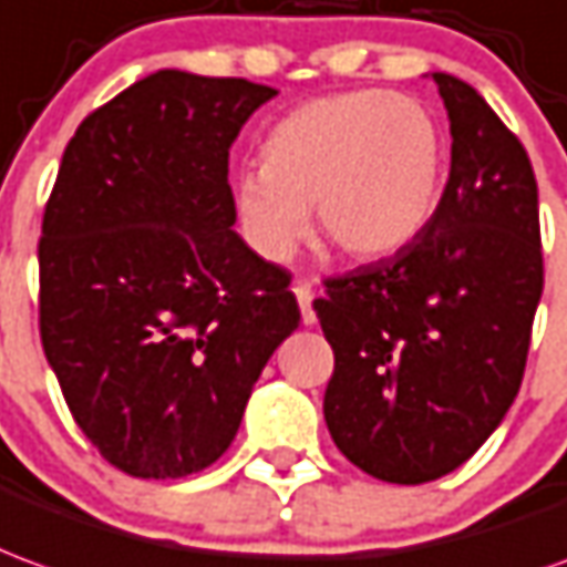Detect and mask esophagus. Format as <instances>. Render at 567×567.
I'll list each match as a JSON object with an SVG mask.
<instances>
[{"instance_id":"esophagus-1","label":"esophagus","mask_w":567,"mask_h":567,"mask_svg":"<svg viewBox=\"0 0 567 567\" xmlns=\"http://www.w3.org/2000/svg\"><path fill=\"white\" fill-rule=\"evenodd\" d=\"M295 297H297V303H300V319H303V324L316 322V312H312V285L297 282Z\"/></svg>"}]
</instances>
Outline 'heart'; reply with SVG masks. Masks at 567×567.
Listing matches in <instances>:
<instances>
[{"label": "heart", "instance_id": "1", "mask_svg": "<svg viewBox=\"0 0 567 567\" xmlns=\"http://www.w3.org/2000/svg\"><path fill=\"white\" fill-rule=\"evenodd\" d=\"M449 177V137L417 101L352 89L297 104L260 144V168L233 181L245 243L272 264L291 260L310 215L355 260L399 255L433 224Z\"/></svg>", "mask_w": 567, "mask_h": 567}]
</instances>
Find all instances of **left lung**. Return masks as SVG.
Masks as SVG:
<instances>
[{"label": "left lung", "mask_w": 567, "mask_h": 567, "mask_svg": "<svg viewBox=\"0 0 567 567\" xmlns=\"http://www.w3.org/2000/svg\"><path fill=\"white\" fill-rule=\"evenodd\" d=\"M451 174L399 255L324 279L312 300L334 374L324 423L368 476L423 485L470 461L513 405L540 291V212L525 146L473 85L433 73Z\"/></svg>", "instance_id": "1"}]
</instances>
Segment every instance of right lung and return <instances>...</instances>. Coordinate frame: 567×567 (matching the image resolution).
<instances>
[{"instance_id": "1", "label": "right lung", "mask_w": 567, "mask_h": 567, "mask_svg": "<svg viewBox=\"0 0 567 567\" xmlns=\"http://www.w3.org/2000/svg\"><path fill=\"white\" fill-rule=\"evenodd\" d=\"M279 91L159 70L66 144L39 239V334L79 430L137 478L229 449L300 322L291 272L233 229L229 146Z\"/></svg>"}]
</instances>
